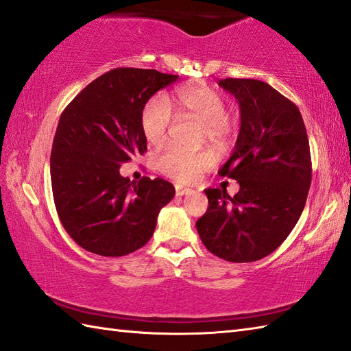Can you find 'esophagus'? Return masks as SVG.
<instances>
[{"instance_id":"1","label":"esophagus","mask_w":351,"mask_h":351,"mask_svg":"<svg viewBox=\"0 0 351 351\" xmlns=\"http://www.w3.org/2000/svg\"><path fill=\"white\" fill-rule=\"evenodd\" d=\"M191 192H192V189H189V188H183V186H176V193L178 197L186 195V193H191Z\"/></svg>"}]
</instances>
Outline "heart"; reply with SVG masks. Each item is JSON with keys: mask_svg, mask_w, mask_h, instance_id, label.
<instances>
[{"mask_svg": "<svg viewBox=\"0 0 351 351\" xmlns=\"http://www.w3.org/2000/svg\"><path fill=\"white\" fill-rule=\"evenodd\" d=\"M174 109L178 115H189L202 123L204 135L213 143H221L230 135L227 104L219 93L204 87L178 88L173 93L171 102L165 96H154L144 106L141 129L150 144H160L167 138ZM213 165V154L206 150L192 152L177 145H169L156 156V167L168 177L180 183H191Z\"/></svg>", "mask_w": 351, "mask_h": 351, "instance_id": "b5f03b06", "label": "heart"}]
</instances>
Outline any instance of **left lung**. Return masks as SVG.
Segmentation results:
<instances>
[{
    "label": "left lung",
    "instance_id": "left-lung-1",
    "mask_svg": "<svg viewBox=\"0 0 351 351\" xmlns=\"http://www.w3.org/2000/svg\"><path fill=\"white\" fill-rule=\"evenodd\" d=\"M237 99L240 130L219 176L240 189H206L208 208L197 221L210 252L231 263L271 254L288 237L305 207L313 177L309 141L299 108L269 84L221 80Z\"/></svg>",
    "mask_w": 351,
    "mask_h": 351
}]
</instances>
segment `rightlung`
<instances>
[{"label": "right lung", "mask_w": 351, "mask_h": 351, "mask_svg": "<svg viewBox=\"0 0 351 351\" xmlns=\"http://www.w3.org/2000/svg\"><path fill=\"white\" fill-rule=\"evenodd\" d=\"M177 75L120 67L88 84L60 117L51 152L53 202L67 234L85 251L123 256L153 236L176 189L163 178L130 182L121 163L147 152L141 114Z\"/></svg>", "instance_id": "obj_1"}]
</instances>
